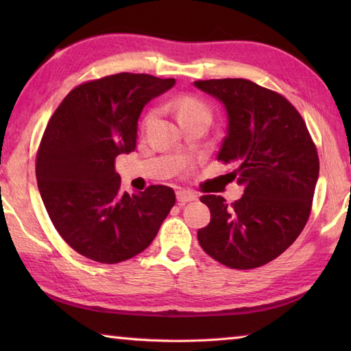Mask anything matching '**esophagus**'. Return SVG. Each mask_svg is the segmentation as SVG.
Listing matches in <instances>:
<instances>
[{
  "instance_id": "esophagus-1",
  "label": "esophagus",
  "mask_w": 351,
  "mask_h": 351,
  "mask_svg": "<svg viewBox=\"0 0 351 351\" xmlns=\"http://www.w3.org/2000/svg\"><path fill=\"white\" fill-rule=\"evenodd\" d=\"M176 199H178V203H180V204H186V203H190V201L197 199V195L189 192V190H178Z\"/></svg>"
}]
</instances>
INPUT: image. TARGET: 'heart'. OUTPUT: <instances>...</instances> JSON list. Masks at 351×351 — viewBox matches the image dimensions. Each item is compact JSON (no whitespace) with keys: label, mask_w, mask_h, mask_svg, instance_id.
Returning <instances> with one entry per match:
<instances>
[{"label":"heart","mask_w":351,"mask_h":351,"mask_svg":"<svg viewBox=\"0 0 351 351\" xmlns=\"http://www.w3.org/2000/svg\"><path fill=\"white\" fill-rule=\"evenodd\" d=\"M171 106L176 110L178 121L184 122L187 119L193 117H209L210 119V108L207 106L203 100L195 97V96H180L173 100ZM156 116V111L152 110L148 111L144 117V125H148L153 121V117Z\"/></svg>","instance_id":"b5f03b06"}]
</instances>
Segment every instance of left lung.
<instances>
[{"label":"left lung","mask_w":351,"mask_h":351,"mask_svg":"<svg viewBox=\"0 0 351 351\" xmlns=\"http://www.w3.org/2000/svg\"><path fill=\"white\" fill-rule=\"evenodd\" d=\"M228 111L217 159L232 164L230 181L245 186L232 204L203 195L210 223L198 230L206 254L232 269L269 263L293 245L310 218L319 156L306 123L287 97L246 79L193 83Z\"/></svg>","instance_id":"1"}]
</instances>
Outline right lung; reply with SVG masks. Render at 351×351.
Segmentation results:
<instances>
[{
    "label": "right lung",
    "mask_w": 351,
    "mask_h": 351,
    "mask_svg": "<svg viewBox=\"0 0 351 351\" xmlns=\"http://www.w3.org/2000/svg\"><path fill=\"white\" fill-rule=\"evenodd\" d=\"M175 79L119 73L75 86L62 100L41 138L35 175L47 215L83 257L114 265L150 246L175 206L167 186L130 195L114 161L132 153L138 119Z\"/></svg>",
    "instance_id": "1"
}]
</instances>
